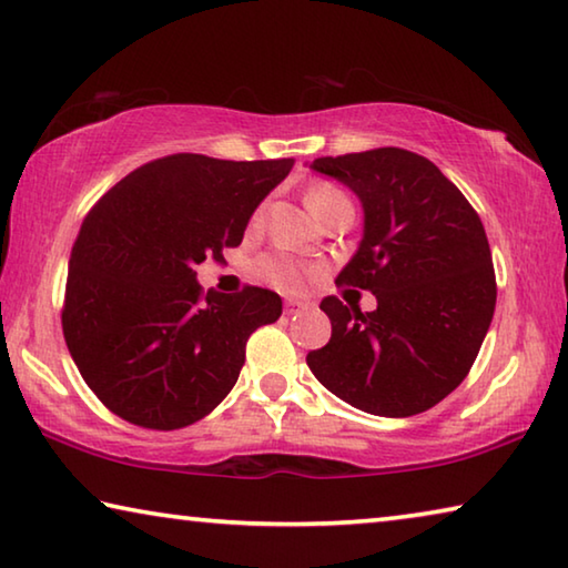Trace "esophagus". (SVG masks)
<instances>
[{"label": "esophagus", "mask_w": 568, "mask_h": 568, "mask_svg": "<svg viewBox=\"0 0 568 568\" xmlns=\"http://www.w3.org/2000/svg\"><path fill=\"white\" fill-rule=\"evenodd\" d=\"M308 305H305L303 301H285V313L287 316H295V313H303Z\"/></svg>", "instance_id": "obj_1"}]
</instances>
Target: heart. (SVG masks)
Listing matches in <instances>:
<instances>
[{
    "instance_id": "heart-1",
    "label": "heart",
    "mask_w": 568,
    "mask_h": 568,
    "mask_svg": "<svg viewBox=\"0 0 568 568\" xmlns=\"http://www.w3.org/2000/svg\"><path fill=\"white\" fill-rule=\"evenodd\" d=\"M341 196H346L344 192H341V189L331 186V184H318V186L311 189L308 196H305V202H308L311 212H318L323 204H328L333 200H341ZM263 214H265L263 206H257L255 214H252V227H257V224L263 222ZM255 270L265 283L281 287V291H301L305 281H308V270H305L298 263V260H293L287 255L260 257Z\"/></svg>"
}]
</instances>
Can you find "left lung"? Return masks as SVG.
Wrapping results in <instances>:
<instances>
[{
	"label": "left lung",
	"mask_w": 568,
	"mask_h": 568,
	"mask_svg": "<svg viewBox=\"0 0 568 568\" xmlns=\"http://www.w3.org/2000/svg\"><path fill=\"white\" fill-rule=\"evenodd\" d=\"M313 169L364 204V240L336 285L372 291L376 311L323 298L331 341L305 362L351 407L379 417L427 412L460 386L493 321L498 287L478 212L407 149L323 156Z\"/></svg>",
	"instance_id": "left-lung-1"
}]
</instances>
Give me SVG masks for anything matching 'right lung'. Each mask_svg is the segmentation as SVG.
<instances>
[{"label": "right lung", "mask_w": 568, "mask_h": 568, "mask_svg": "<svg viewBox=\"0 0 568 568\" xmlns=\"http://www.w3.org/2000/svg\"><path fill=\"white\" fill-rule=\"evenodd\" d=\"M293 159L171 154L131 171L85 214L70 252L62 336L108 409L143 429H182L227 397L247 338L283 313L257 285L204 293L196 265L237 247Z\"/></svg>", "instance_id": "add662e5"}]
</instances>
